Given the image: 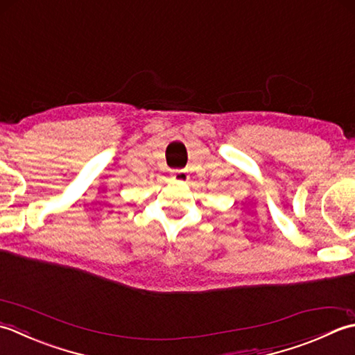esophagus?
<instances>
[{"label": "esophagus", "mask_w": 355, "mask_h": 355, "mask_svg": "<svg viewBox=\"0 0 355 355\" xmlns=\"http://www.w3.org/2000/svg\"><path fill=\"white\" fill-rule=\"evenodd\" d=\"M188 173L185 171V170H176V171H173V179H176V180H179V182H187L188 180Z\"/></svg>", "instance_id": "34e87169"}]
</instances>
